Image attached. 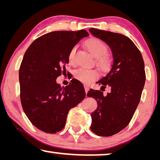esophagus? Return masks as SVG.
<instances>
[{"label": "esophagus", "instance_id": "34e87169", "mask_svg": "<svg viewBox=\"0 0 160 160\" xmlns=\"http://www.w3.org/2000/svg\"><path fill=\"white\" fill-rule=\"evenodd\" d=\"M84 88H85V92H86V94H87L88 91H89V89H90V88H89V87H88V85H85V86H84Z\"/></svg>", "mask_w": 160, "mask_h": 160}]
</instances>
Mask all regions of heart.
Masks as SVG:
<instances>
[{
  "instance_id": "obj_1",
  "label": "heart",
  "mask_w": 160,
  "mask_h": 160,
  "mask_svg": "<svg viewBox=\"0 0 160 160\" xmlns=\"http://www.w3.org/2000/svg\"><path fill=\"white\" fill-rule=\"evenodd\" d=\"M86 45L89 52L91 55L95 58H100L103 57L104 55H106L108 52V47L102 40L93 38L90 39V40L86 42ZM75 52H76V48H72L69 53L68 56V60L70 63H73L75 62ZM98 65L101 69L105 70H107L109 65V61L107 58H101L100 61L98 62ZM75 78L78 80L80 81L81 82L88 84L92 81L95 80L98 77V72L94 70H88L84 69V68H79L76 70L74 73Z\"/></svg>"
}]
</instances>
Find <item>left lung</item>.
Wrapping results in <instances>:
<instances>
[{
    "mask_svg": "<svg viewBox=\"0 0 160 160\" xmlns=\"http://www.w3.org/2000/svg\"><path fill=\"white\" fill-rule=\"evenodd\" d=\"M89 30L110 48L113 58L110 72L98 82L102 85L101 89L109 86L110 92L104 95L91 89L87 94L98 102L91 114L90 129L98 136H112L128 126L138 108L145 83L144 63L140 51L128 37L96 28Z\"/></svg>",
    "mask_w": 160,
    "mask_h": 160,
    "instance_id": "obj_1",
    "label": "left lung"
}]
</instances>
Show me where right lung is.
Instances as JSON below:
<instances>
[{
	"label": "right lung",
	"instance_id": "1",
	"mask_svg": "<svg viewBox=\"0 0 160 160\" xmlns=\"http://www.w3.org/2000/svg\"><path fill=\"white\" fill-rule=\"evenodd\" d=\"M88 36L85 30L50 32L34 40L25 51L19 70L21 105L38 130L50 134L62 130L69 110L84 100L80 81L72 80L62 88L56 79L69 62L72 48Z\"/></svg>",
	"mask_w": 160,
	"mask_h": 160
}]
</instances>
